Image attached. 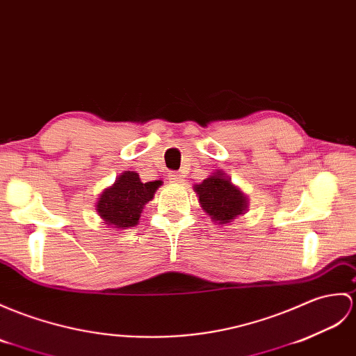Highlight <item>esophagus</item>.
I'll return each mask as SVG.
<instances>
[{"label":"esophagus","instance_id":"1","mask_svg":"<svg viewBox=\"0 0 356 356\" xmlns=\"http://www.w3.org/2000/svg\"><path fill=\"white\" fill-rule=\"evenodd\" d=\"M168 179H170V181H171V184H176V185H180V184H184V180H185V176H184V175H180V172H176V171H171V172H168Z\"/></svg>","mask_w":356,"mask_h":356}]
</instances>
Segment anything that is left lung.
<instances>
[{"label": "left lung", "instance_id": "left-lung-1", "mask_svg": "<svg viewBox=\"0 0 356 356\" xmlns=\"http://www.w3.org/2000/svg\"><path fill=\"white\" fill-rule=\"evenodd\" d=\"M194 191L202 209L218 226L229 225L249 211V198L222 170H216L202 184L194 185Z\"/></svg>", "mask_w": 356, "mask_h": 356}]
</instances>
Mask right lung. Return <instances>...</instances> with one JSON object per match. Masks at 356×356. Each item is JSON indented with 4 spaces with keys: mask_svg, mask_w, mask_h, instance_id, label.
Segmentation results:
<instances>
[{
    "mask_svg": "<svg viewBox=\"0 0 356 356\" xmlns=\"http://www.w3.org/2000/svg\"><path fill=\"white\" fill-rule=\"evenodd\" d=\"M161 180L140 181L136 171H124L115 184L106 188L95 204L104 225L115 230L134 227L139 222L144 206L154 197Z\"/></svg>",
    "mask_w": 356,
    "mask_h": 356,
    "instance_id": "right-lung-1",
    "label": "right lung"
}]
</instances>
